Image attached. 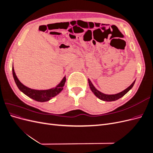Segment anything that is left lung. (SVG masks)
<instances>
[{"instance_id": "left-lung-1", "label": "left lung", "mask_w": 153, "mask_h": 153, "mask_svg": "<svg viewBox=\"0 0 153 153\" xmlns=\"http://www.w3.org/2000/svg\"><path fill=\"white\" fill-rule=\"evenodd\" d=\"M88 82H89V85L91 90L94 94V95L96 97H98L100 100L105 101H112L117 100L118 99L122 98L123 96H124L125 94H126L127 92L133 87L134 84H135V80L134 81L128 88H126V89L124 90L123 91H122L121 92H119V93H117V94H103V93H102V92H101L100 91H99L98 90H97L96 89L95 87L93 85V84H92V82H91V80L89 79H88Z\"/></svg>"}]
</instances>
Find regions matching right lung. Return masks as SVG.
Listing matches in <instances>:
<instances>
[{"label":"right lung","mask_w":153,"mask_h":153,"mask_svg":"<svg viewBox=\"0 0 153 153\" xmlns=\"http://www.w3.org/2000/svg\"><path fill=\"white\" fill-rule=\"evenodd\" d=\"M12 71L14 80H15L16 84L20 91L32 100L37 101H39V102H45V101H49L55 96L59 94L62 91L63 87L64 86L66 80V76H64L61 82L56 87L52 88V89L47 90H36L30 89V88L27 87L23 84H22L16 75L15 70H14L13 64Z\"/></svg>","instance_id":"obj_1"}]
</instances>
